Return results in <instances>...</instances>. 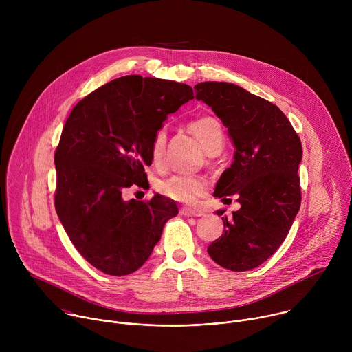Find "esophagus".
Listing matches in <instances>:
<instances>
[{"label":"esophagus","mask_w":352,"mask_h":352,"mask_svg":"<svg viewBox=\"0 0 352 352\" xmlns=\"http://www.w3.org/2000/svg\"><path fill=\"white\" fill-rule=\"evenodd\" d=\"M181 214L185 217H202L205 214V212H202L200 209H195V208H182Z\"/></svg>","instance_id":"obj_1"}]
</instances>
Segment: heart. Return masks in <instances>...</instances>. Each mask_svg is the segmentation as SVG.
<instances>
[{"instance_id":"heart-1","label":"heart","mask_w":352,"mask_h":352,"mask_svg":"<svg viewBox=\"0 0 352 352\" xmlns=\"http://www.w3.org/2000/svg\"><path fill=\"white\" fill-rule=\"evenodd\" d=\"M192 133L200 140L209 155L219 153L224 144V131L221 124L213 117H202L193 121L189 125ZM167 133L166 129L162 128L156 132L150 155H152L153 163H160L164 152H166ZM159 190L181 204H195L196 200L204 196L208 190V181L202 177L186 175V174H175L159 182Z\"/></svg>"}]
</instances>
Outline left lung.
<instances>
[{
  "label": "left lung",
  "mask_w": 352,
  "mask_h": 352,
  "mask_svg": "<svg viewBox=\"0 0 352 352\" xmlns=\"http://www.w3.org/2000/svg\"><path fill=\"white\" fill-rule=\"evenodd\" d=\"M195 93L223 121L235 148L214 196L234 195L241 205L231 219L221 217L226 230L208 252L224 269H255L280 248L299 212L302 144L277 106L241 86L202 82Z\"/></svg>",
  "instance_id": "1"
}]
</instances>
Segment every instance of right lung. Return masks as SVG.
Wrapping results in <instances>:
<instances>
[{
    "instance_id": "1",
    "label": "right lung",
    "mask_w": 352,
    "mask_h": 352,
    "mask_svg": "<svg viewBox=\"0 0 352 352\" xmlns=\"http://www.w3.org/2000/svg\"><path fill=\"white\" fill-rule=\"evenodd\" d=\"M193 98L185 83L128 75L96 89L71 111L56 150V210L78 252L110 276L136 272L152 255L174 200H124L146 179L152 142L168 114Z\"/></svg>"
}]
</instances>
